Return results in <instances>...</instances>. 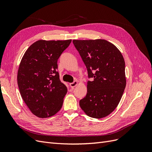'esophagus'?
<instances>
[{"label": "esophagus", "mask_w": 152, "mask_h": 152, "mask_svg": "<svg viewBox=\"0 0 152 152\" xmlns=\"http://www.w3.org/2000/svg\"><path fill=\"white\" fill-rule=\"evenodd\" d=\"M78 84H79V83H78V81L75 80V81H74L73 82H72V83H70V86L72 87V88H74L75 86H77L78 85Z\"/></svg>", "instance_id": "1"}]
</instances>
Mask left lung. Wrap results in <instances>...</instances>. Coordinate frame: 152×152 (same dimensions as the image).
<instances>
[{
	"instance_id": "left-lung-1",
	"label": "left lung",
	"mask_w": 152,
	"mask_h": 152,
	"mask_svg": "<svg viewBox=\"0 0 152 152\" xmlns=\"http://www.w3.org/2000/svg\"><path fill=\"white\" fill-rule=\"evenodd\" d=\"M87 68V92L80 100L82 110L87 115L101 118L116 108L126 86L125 61L117 48L104 39L73 40Z\"/></svg>"
}]
</instances>
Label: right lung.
<instances>
[{"label": "right lung", "instance_id": "obj_1", "mask_svg": "<svg viewBox=\"0 0 152 152\" xmlns=\"http://www.w3.org/2000/svg\"><path fill=\"white\" fill-rule=\"evenodd\" d=\"M72 42L39 40L23 56L18 71V85L25 104L40 118L53 116L62 107L67 87L59 80L58 59Z\"/></svg>", "mask_w": 152, "mask_h": 152}]
</instances>
